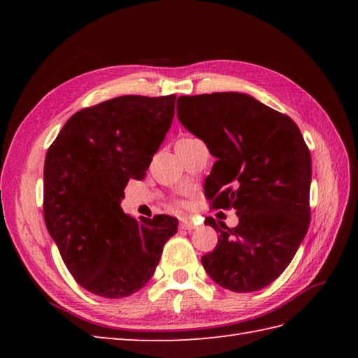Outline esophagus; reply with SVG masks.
I'll return each mask as SVG.
<instances>
[{
	"mask_svg": "<svg viewBox=\"0 0 358 358\" xmlns=\"http://www.w3.org/2000/svg\"><path fill=\"white\" fill-rule=\"evenodd\" d=\"M180 226L183 227V229H186V231H192V229H195V227H196V224L192 222V220H189V218H181Z\"/></svg>",
	"mask_w": 358,
	"mask_h": 358,
	"instance_id": "34e87169",
	"label": "esophagus"
}]
</instances>
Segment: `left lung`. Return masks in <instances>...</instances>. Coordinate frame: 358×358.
<instances>
[{"instance_id":"obj_1","label":"left lung","mask_w":358,"mask_h":358,"mask_svg":"<svg viewBox=\"0 0 358 358\" xmlns=\"http://www.w3.org/2000/svg\"><path fill=\"white\" fill-rule=\"evenodd\" d=\"M177 117L217 158L204 181L212 208L237 210L229 229L208 217L218 245L201 257L208 275L234 292L271 285L292 262L310 222L313 163L299 126L254 96H180Z\"/></svg>"}]
</instances>
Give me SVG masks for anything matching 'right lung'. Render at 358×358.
Listing matches in <instances>:
<instances>
[{
    "instance_id": "obj_1",
    "label": "right lung",
    "mask_w": 358,
    "mask_h": 358,
    "mask_svg": "<svg viewBox=\"0 0 358 358\" xmlns=\"http://www.w3.org/2000/svg\"><path fill=\"white\" fill-rule=\"evenodd\" d=\"M177 95H124L78 110L44 162V222L77 283L123 299L148 283L164 243L177 234L171 215H126L127 181L143 180L171 129Z\"/></svg>"
}]
</instances>
